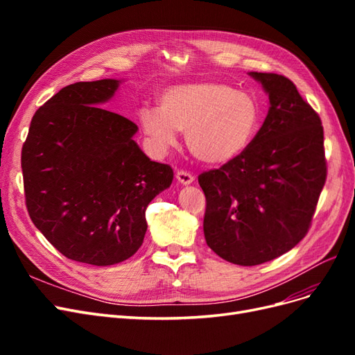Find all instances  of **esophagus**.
Instances as JSON below:
<instances>
[{
	"label": "esophagus",
	"mask_w": 355,
	"mask_h": 355,
	"mask_svg": "<svg viewBox=\"0 0 355 355\" xmlns=\"http://www.w3.org/2000/svg\"><path fill=\"white\" fill-rule=\"evenodd\" d=\"M176 179L184 185H189V184H192V182H194V176H192L189 171H187V170H178Z\"/></svg>",
	"instance_id": "1"
}]
</instances>
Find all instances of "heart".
Returning a JSON list of instances; mask_svg holds the SVG:
<instances>
[{"label": "heart", "instance_id": "obj_1", "mask_svg": "<svg viewBox=\"0 0 355 355\" xmlns=\"http://www.w3.org/2000/svg\"><path fill=\"white\" fill-rule=\"evenodd\" d=\"M159 108L139 111L144 133L157 149L176 142L185 130L192 155L207 164H225L240 157L261 124V105L250 92L218 81L173 85L159 94Z\"/></svg>", "mask_w": 355, "mask_h": 355}]
</instances>
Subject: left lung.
<instances>
[{"instance_id": "1", "label": "left lung", "mask_w": 355, "mask_h": 355, "mask_svg": "<svg viewBox=\"0 0 355 355\" xmlns=\"http://www.w3.org/2000/svg\"><path fill=\"white\" fill-rule=\"evenodd\" d=\"M270 94V111L249 148L202 171L204 237L222 259L261 265L284 254L309 231L327 178L318 114L284 75L250 72Z\"/></svg>"}]
</instances>
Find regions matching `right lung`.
Returning <instances> with one entry per match:
<instances>
[{
  "label": "right lung",
  "instance_id": "add662e5",
  "mask_svg": "<svg viewBox=\"0 0 355 355\" xmlns=\"http://www.w3.org/2000/svg\"><path fill=\"white\" fill-rule=\"evenodd\" d=\"M116 80L69 84L40 106L22 148L31 220L68 259L106 266L133 256L145 211L173 168L149 159L137 125L103 108Z\"/></svg>",
  "mask_w": 355,
  "mask_h": 355
}]
</instances>
